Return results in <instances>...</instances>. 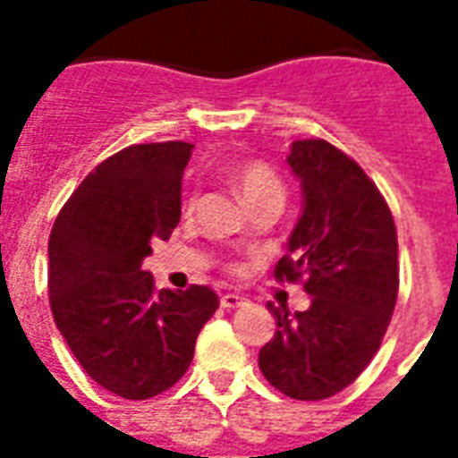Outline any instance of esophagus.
<instances>
[{
    "label": "esophagus",
    "instance_id": "1",
    "mask_svg": "<svg viewBox=\"0 0 458 458\" xmlns=\"http://www.w3.org/2000/svg\"><path fill=\"white\" fill-rule=\"evenodd\" d=\"M244 304V297L240 294H223L221 297V306L223 309H237V306Z\"/></svg>",
    "mask_w": 458,
    "mask_h": 458
}]
</instances>
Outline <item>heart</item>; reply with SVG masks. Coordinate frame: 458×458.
I'll return each mask as SVG.
<instances>
[{
    "label": "heart",
    "instance_id": "b5f03b06",
    "mask_svg": "<svg viewBox=\"0 0 458 458\" xmlns=\"http://www.w3.org/2000/svg\"><path fill=\"white\" fill-rule=\"evenodd\" d=\"M233 185H235L237 194L242 197V201L250 208L264 201H283L285 199V187L280 182L273 168H268L261 161H244L233 173ZM194 207V199L187 201V208Z\"/></svg>",
    "mask_w": 458,
    "mask_h": 458
}]
</instances>
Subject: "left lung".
Wrapping results in <instances>:
<instances>
[{"label":"left lung","instance_id":"left-lung-1","mask_svg":"<svg viewBox=\"0 0 458 458\" xmlns=\"http://www.w3.org/2000/svg\"><path fill=\"white\" fill-rule=\"evenodd\" d=\"M287 165L301 214L276 278H304L311 304H266L278 330L259 369L287 397L316 402L354 383L383 342L397 301V230L361 165L326 140L293 142Z\"/></svg>","mask_w":458,"mask_h":458}]
</instances>
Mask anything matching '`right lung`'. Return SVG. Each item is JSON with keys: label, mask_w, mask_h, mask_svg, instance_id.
<instances>
[{"label": "right lung", "mask_w": 458, "mask_h": 458, "mask_svg": "<svg viewBox=\"0 0 458 458\" xmlns=\"http://www.w3.org/2000/svg\"><path fill=\"white\" fill-rule=\"evenodd\" d=\"M194 145L152 142L97 165L49 235V304L95 383L149 399L185 376L218 297L204 285L157 290L145 259L180 221V180Z\"/></svg>", "instance_id": "1"}]
</instances>
